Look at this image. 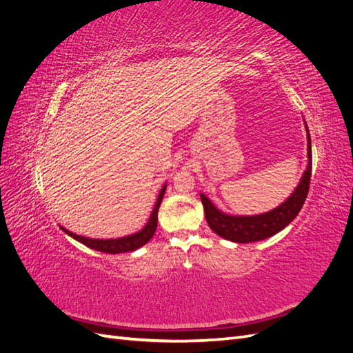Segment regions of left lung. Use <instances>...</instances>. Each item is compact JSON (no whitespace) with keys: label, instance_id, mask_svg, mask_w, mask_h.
<instances>
[{"label":"left lung","instance_id":"obj_1","mask_svg":"<svg viewBox=\"0 0 353 353\" xmlns=\"http://www.w3.org/2000/svg\"><path fill=\"white\" fill-rule=\"evenodd\" d=\"M306 135H307L306 170L301 178V183L297 184L293 193L275 209L261 213V215H253V216L228 215V213H223L222 210H219L205 194L200 193L201 205H203V209H205L208 225L213 232L218 234L219 237L234 243L261 241L285 228L288 223L297 216V213L301 212L303 203L306 200L309 183H311V174H312V148H311V135H309L307 126H306Z\"/></svg>","mask_w":353,"mask_h":353}]
</instances>
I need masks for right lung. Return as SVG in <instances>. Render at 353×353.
<instances>
[{
	"mask_svg": "<svg viewBox=\"0 0 353 353\" xmlns=\"http://www.w3.org/2000/svg\"><path fill=\"white\" fill-rule=\"evenodd\" d=\"M165 191H166V184L162 187V190H160V193L156 200V205L152 210V215H150V218H148L144 228L138 232L131 234V236H125V237H119V239H105V240L104 239H90V237L78 236V234H74L61 225H60V228L72 239H74L77 241L87 245V248L94 249L97 252H104V253H110V254L134 252L137 249L143 248V245L150 241V239L154 236L156 228H157V212L160 208V203H162V199L165 196Z\"/></svg>",
	"mask_w": 353,
	"mask_h": 353,
	"instance_id": "right-lung-1",
	"label": "right lung"
}]
</instances>
